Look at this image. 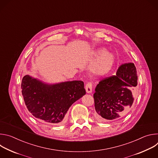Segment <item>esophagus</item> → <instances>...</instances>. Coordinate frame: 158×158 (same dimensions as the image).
<instances>
[{"mask_svg": "<svg viewBox=\"0 0 158 158\" xmlns=\"http://www.w3.org/2000/svg\"><path fill=\"white\" fill-rule=\"evenodd\" d=\"M92 89H93V84L91 82H88L85 85V90L86 92L89 94L92 93Z\"/></svg>", "mask_w": 158, "mask_h": 158, "instance_id": "esophagus-1", "label": "esophagus"}]
</instances>
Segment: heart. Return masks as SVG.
Masks as SVG:
<instances>
[{"instance_id":"1","label":"heart","mask_w":158,"mask_h":158,"mask_svg":"<svg viewBox=\"0 0 158 158\" xmlns=\"http://www.w3.org/2000/svg\"><path fill=\"white\" fill-rule=\"evenodd\" d=\"M95 59L97 62L92 65V71L96 74L103 75L110 71L114 64L116 58L106 49H101L96 52Z\"/></svg>"}]
</instances>
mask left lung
I'll return each mask as SVG.
<instances>
[{"label":"left lung","mask_w":158,"mask_h":158,"mask_svg":"<svg viewBox=\"0 0 158 158\" xmlns=\"http://www.w3.org/2000/svg\"><path fill=\"white\" fill-rule=\"evenodd\" d=\"M137 84V71L133 63L121 65L116 76L101 81L94 94L97 119L116 121L124 116L132 105Z\"/></svg>","instance_id":"8db88e82"}]
</instances>
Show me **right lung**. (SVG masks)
<instances>
[{
  "label": "right lung",
  "mask_w": 158,
  "mask_h": 158,
  "mask_svg": "<svg viewBox=\"0 0 158 158\" xmlns=\"http://www.w3.org/2000/svg\"><path fill=\"white\" fill-rule=\"evenodd\" d=\"M21 89L31 113L38 119L53 124L62 123L72 104L85 94L81 81L48 84L29 75L22 78Z\"/></svg>",
  "instance_id": "add662e5"
}]
</instances>
